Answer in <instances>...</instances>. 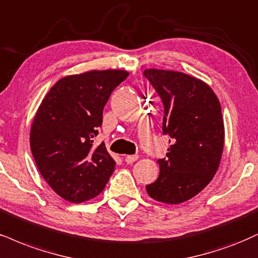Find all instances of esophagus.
Instances as JSON below:
<instances>
[{
	"instance_id": "1",
	"label": "esophagus",
	"mask_w": 258,
	"mask_h": 258,
	"mask_svg": "<svg viewBox=\"0 0 258 258\" xmlns=\"http://www.w3.org/2000/svg\"><path fill=\"white\" fill-rule=\"evenodd\" d=\"M138 160V155H127L125 157L126 163H133Z\"/></svg>"
}]
</instances>
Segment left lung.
<instances>
[{
	"label": "left lung",
	"mask_w": 258,
	"mask_h": 258,
	"mask_svg": "<svg viewBox=\"0 0 258 258\" xmlns=\"http://www.w3.org/2000/svg\"><path fill=\"white\" fill-rule=\"evenodd\" d=\"M144 76L162 98L163 135L173 143L157 161L159 178L145 188L161 203H184L218 172L225 144L221 105L213 89L190 74L147 68Z\"/></svg>",
	"instance_id": "8db88e82"
}]
</instances>
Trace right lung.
Masks as SVG:
<instances>
[{
    "label": "right lung",
    "instance_id": "1",
    "mask_svg": "<svg viewBox=\"0 0 258 258\" xmlns=\"http://www.w3.org/2000/svg\"><path fill=\"white\" fill-rule=\"evenodd\" d=\"M128 72L89 71L57 80L36 111L30 147L39 173L63 200L82 203L98 196L115 168L104 143L94 147L103 108Z\"/></svg>",
    "mask_w": 258,
    "mask_h": 258
}]
</instances>
